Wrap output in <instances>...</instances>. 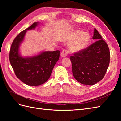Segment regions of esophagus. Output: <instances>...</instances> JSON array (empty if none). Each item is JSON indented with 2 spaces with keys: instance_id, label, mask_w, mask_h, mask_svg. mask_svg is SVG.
<instances>
[{
  "instance_id": "1",
  "label": "esophagus",
  "mask_w": 121,
  "mask_h": 121,
  "mask_svg": "<svg viewBox=\"0 0 121 121\" xmlns=\"http://www.w3.org/2000/svg\"><path fill=\"white\" fill-rule=\"evenodd\" d=\"M68 54V51L65 49H64L63 50V52L61 53V56L64 57H66L67 56Z\"/></svg>"
}]
</instances>
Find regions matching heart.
Here are the masks:
<instances>
[{
    "mask_svg": "<svg viewBox=\"0 0 121 121\" xmlns=\"http://www.w3.org/2000/svg\"><path fill=\"white\" fill-rule=\"evenodd\" d=\"M90 41V35L79 30L72 32L65 39V42L70 43L69 49L73 53L82 52L88 45Z\"/></svg>",
    "mask_w": 121,
    "mask_h": 121,
    "instance_id": "heart-1",
    "label": "heart"
}]
</instances>
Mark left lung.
Here are the masks:
<instances>
[{"mask_svg": "<svg viewBox=\"0 0 121 121\" xmlns=\"http://www.w3.org/2000/svg\"><path fill=\"white\" fill-rule=\"evenodd\" d=\"M92 39L96 41L70 57L74 78L79 83L87 85H94L103 79L110 59L108 45L95 28Z\"/></svg>", "mask_w": 121, "mask_h": 121, "instance_id": "1", "label": "left lung"}]
</instances>
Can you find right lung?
<instances>
[{
  "instance_id": "obj_1",
  "label": "right lung",
  "mask_w": 121,
  "mask_h": 121,
  "mask_svg": "<svg viewBox=\"0 0 121 121\" xmlns=\"http://www.w3.org/2000/svg\"><path fill=\"white\" fill-rule=\"evenodd\" d=\"M39 24L35 22L21 32L13 41L9 52L10 65L16 76L29 86H35L45 83L49 78L54 66L59 59V50L43 51L32 56H21L20 47L27 31L34 29Z\"/></svg>"
}]
</instances>
